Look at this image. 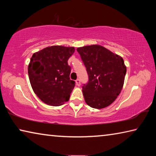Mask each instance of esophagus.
Here are the masks:
<instances>
[{"label": "esophagus", "mask_w": 156, "mask_h": 156, "mask_svg": "<svg viewBox=\"0 0 156 156\" xmlns=\"http://www.w3.org/2000/svg\"><path fill=\"white\" fill-rule=\"evenodd\" d=\"M76 85L77 86H80V79H77V80H76Z\"/></svg>", "instance_id": "esophagus-1"}]
</instances>
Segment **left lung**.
Wrapping results in <instances>:
<instances>
[{
  "label": "left lung",
  "mask_w": 156,
  "mask_h": 156,
  "mask_svg": "<svg viewBox=\"0 0 156 156\" xmlns=\"http://www.w3.org/2000/svg\"><path fill=\"white\" fill-rule=\"evenodd\" d=\"M77 51L89 76L83 87L85 102L98 109L109 106L123 87L126 72L123 58L99 44L78 47Z\"/></svg>",
  "instance_id": "1"
}]
</instances>
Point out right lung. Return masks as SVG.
Masks as SVG:
<instances>
[{
	"mask_svg": "<svg viewBox=\"0 0 156 156\" xmlns=\"http://www.w3.org/2000/svg\"><path fill=\"white\" fill-rule=\"evenodd\" d=\"M75 51L73 47L54 45L32 55L28 75L34 93L44 103L60 106L67 102L75 86L70 80L68 59Z\"/></svg>",
	"mask_w": 156,
	"mask_h": 156,
	"instance_id": "obj_1",
	"label": "right lung"
}]
</instances>
